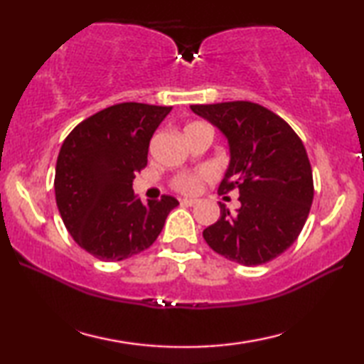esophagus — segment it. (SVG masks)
<instances>
[{"label": "esophagus", "instance_id": "obj_1", "mask_svg": "<svg viewBox=\"0 0 364 364\" xmlns=\"http://www.w3.org/2000/svg\"><path fill=\"white\" fill-rule=\"evenodd\" d=\"M194 204H197L196 199H181V205L191 207V205H194Z\"/></svg>", "mask_w": 364, "mask_h": 364}]
</instances>
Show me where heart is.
I'll return each instance as SVG.
<instances>
[{
    "mask_svg": "<svg viewBox=\"0 0 364 364\" xmlns=\"http://www.w3.org/2000/svg\"><path fill=\"white\" fill-rule=\"evenodd\" d=\"M197 125H202V123H189V125L184 128V130H188V128H193ZM213 176V170L212 168H202L200 171H197V173H189V175H181L176 178L175 181V188L178 191H181L184 194H194L199 191L200 188V183L202 180H208V178Z\"/></svg>",
    "mask_w": 364,
    "mask_h": 364,
    "instance_id": "obj_1",
    "label": "heart"
}]
</instances>
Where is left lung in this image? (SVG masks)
<instances>
[{"label": "left lung", "instance_id": "left-lung-1", "mask_svg": "<svg viewBox=\"0 0 364 364\" xmlns=\"http://www.w3.org/2000/svg\"><path fill=\"white\" fill-rule=\"evenodd\" d=\"M225 134L230 167L218 193L239 191L236 213L220 204L217 223L204 239L217 254L254 267L273 260L299 237L313 202V175L305 146L289 123L260 104H194Z\"/></svg>", "mask_w": 364, "mask_h": 364}]
</instances>
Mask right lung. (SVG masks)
I'll use <instances>...</instances> for the list:
<instances>
[{
  "mask_svg": "<svg viewBox=\"0 0 364 364\" xmlns=\"http://www.w3.org/2000/svg\"><path fill=\"white\" fill-rule=\"evenodd\" d=\"M171 107L122 102L88 117L60 147L54 193L67 231L102 262H120L151 247L175 197L143 204L133 180L147 165V151Z\"/></svg>",
  "mask_w": 364,
  "mask_h": 364,
  "instance_id": "obj_1",
  "label": "right lung"
}]
</instances>
